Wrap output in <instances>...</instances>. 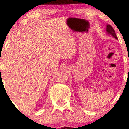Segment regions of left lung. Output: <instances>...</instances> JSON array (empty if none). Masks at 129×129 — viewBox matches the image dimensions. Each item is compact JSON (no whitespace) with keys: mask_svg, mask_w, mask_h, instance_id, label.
Wrapping results in <instances>:
<instances>
[{"mask_svg":"<svg viewBox=\"0 0 129 129\" xmlns=\"http://www.w3.org/2000/svg\"><path fill=\"white\" fill-rule=\"evenodd\" d=\"M106 31H107V33H108V34L111 35L112 37H113L114 38H115L116 39H118L117 35H116L115 31V30L113 29V28L110 26V25H109V24L107 25V29H106Z\"/></svg>","mask_w":129,"mask_h":129,"instance_id":"obj_1","label":"left lung"}]
</instances>
